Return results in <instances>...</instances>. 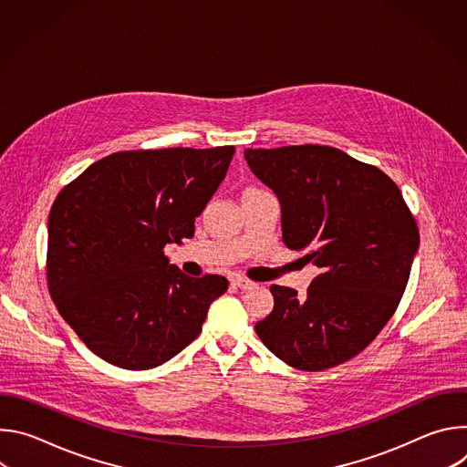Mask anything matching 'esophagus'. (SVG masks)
<instances>
[{
    "label": "esophagus",
    "mask_w": 467,
    "mask_h": 467,
    "mask_svg": "<svg viewBox=\"0 0 467 467\" xmlns=\"http://www.w3.org/2000/svg\"><path fill=\"white\" fill-rule=\"evenodd\" d=\"M231 285L236 286V288H240V290H253V288L256 286V283H253V281H249V279H245V277H233V279H231Z\"/></svg>",
    "instance_id": "34e87169"
}]
</instances>
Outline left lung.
I'll list each match as a JSON object with an SVG mask.
<instances>
[{
	"mask_svg": "<svg viewBox=\"0 0 467 467\" xmlns=\"http://www.w3.org/2000/svg\"><path fill=\"white\" fill-rule=\"evenodd\" d=\"M251 171L281 202L283 242L321 270L306 296L274 285L254 325L296 369L323 371L364 351L401 301L420 247L401 190L377 166L330 146L245 150Z\"/></svg>",
	"mask_w": 467,
	"mask_h": 467,
	"instance_id": "obj_1",
	"label": "left lung"
}]
</instances>
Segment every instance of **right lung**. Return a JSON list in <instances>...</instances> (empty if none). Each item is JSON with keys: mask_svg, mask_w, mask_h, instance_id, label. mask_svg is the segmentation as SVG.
Segmentation results:
<instances>
[{"mask_svg": "<svg viewBox=\"0 0 467 467\" xmlns=\"http://www.w3.org/2000/svg\"><path fill=\"white\" fill-rule=\"evenodd\" d=\"M234 146L118 151L66 184L47 220V288L87 348L123 369L157 368L193 342L222 275L193 279L164 254L223 181Z\"/></svg>", "mask_w": 467, "mask_h": 467, "instance_id": "1", "label": "right lung"}]
</instances>
